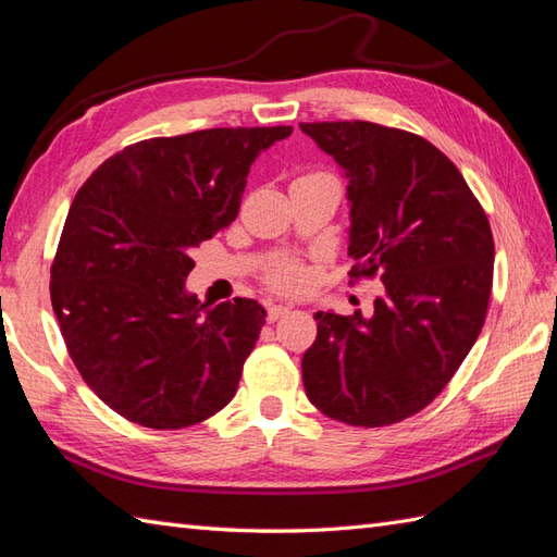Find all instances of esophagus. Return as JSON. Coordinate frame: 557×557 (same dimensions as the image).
Here are the masks:
<instances>
[{
    "label": "esophagus",
    "mask_w": 557,
    "mask_h": 557,
    "mask_svg": "<svg viewBox=\"0 0 557 557\" xmlns=\"http://www.w3.org/2000/svg\"><path fill=\"white\" fill-rule=\"evenodd\" d=\"M292 304H268V321H277L285 313H289Z\"/></svg>",
    "instance_id": "1"
}]
</instances>
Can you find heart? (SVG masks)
<instances>
[{"label":"heart","instance_id":"b5f03b06","mask_svg":"<svg viewBox=\"0 0 557 557\" xmlns=\"http://www.w3.org/2000/svg\"><path fill=\"white\" fill-rule=\"evenodd\" d=\"M321 174V172H318ZM272 285L280 287V289H297L304 285V270L299 265H292V263H285L280 265L275 272L270 275Z\"/></svg>","mask_w":557,"mask_h":557}]
</instances>
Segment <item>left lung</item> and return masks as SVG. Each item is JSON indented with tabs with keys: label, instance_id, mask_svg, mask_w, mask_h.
Masks as SVG:
<instances>
[{
	"label": "left lung",
	"instance_id": "obj_1",
	"mask_svg": "<svg viewBox=\"0 0 557 557\" xmlns=\"http://www.w3.org/2000/svg\"><path fill=\"white\" fill-rule=\"evenodd\" d=\"M299 126L345 172L351 275L377 272L385 287L369 318L313 315L306 397L342 423H397L431 405L474 347L491 299V224L425 138L371 122Z\"/></svg>",
	"mask_w": 557,
	"mask_h": 557
}]
</instances>
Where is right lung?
Returning <instances> with one entry per match:
<instances>
[{"instance_id": "1", "label": "right lung", "mask_w": 557, "mask_h": 557, "mask_svg": "<svg viewBox=\"0 0 557 557\" xmlns=\"http://www.w3.org/2000/svg\"><path fill=\"white\" fill-rule=\"evenodd\" d=\"M292 126L203 128L140 140L104 160L69 208L52 309L78 373L146 429H184L236 395L265 309L198 304L196 246L239 215L256 158Z\"/></svg>"}]
</instances>
